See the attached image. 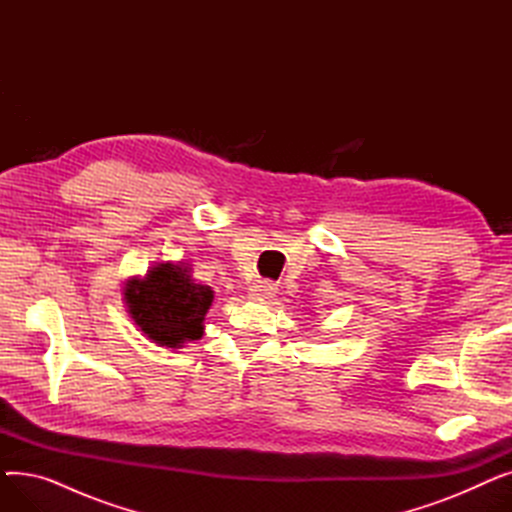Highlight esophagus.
<instances>
[{"label":"esophagus","mask_w":512,"mask_h":512,"mask_svg":"<svg viewBox=\"0 0 512 512\" xmlns=\"http://www.w3.org/2000/svg\"><path fill=\"white\" fill-rule=\"evenodd\" d=\"M276 286L274 284H270V282H257V284H253L251 288H249V297L253 299V301H267V299H272L274 294H276Z\"/></svg>","instance_id":"esophagus-1"}]
</instances>
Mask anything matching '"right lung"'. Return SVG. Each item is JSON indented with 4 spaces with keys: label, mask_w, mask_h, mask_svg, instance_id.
Here are the masks:
<instances>
[{
    "label": "right lung",
    "mask_w": 512,
    "mask_h": 512,
    "mask_svg": "<svg viewBox=\"0 0 512 512\" xmlns=\"http://www.w3.org/2000/svg\"><path fill=\"white\" fill-rule=\"evenodd\" d=\"M191 272V265L184 261H159L145 276L124 282L122 301L128 315L157 346L182 348L205 332L213 290L199 284Z\"/></svg>",
    "instance_id": "add662e5"
}]
</instances>
